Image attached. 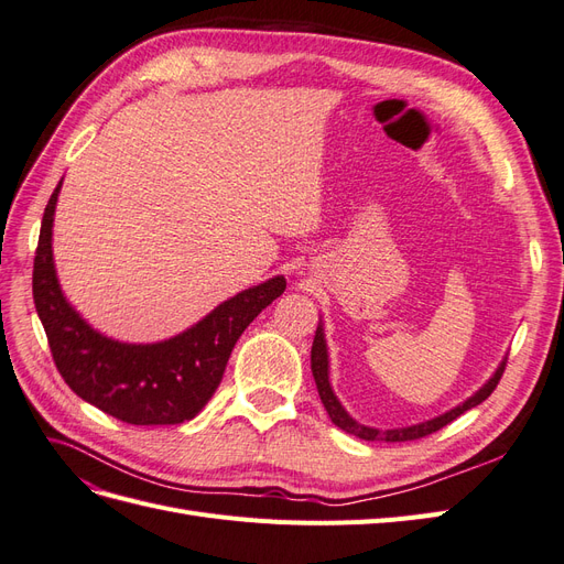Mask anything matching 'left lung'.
<instances>
[{"mask_svg": "<svg viewBox=\"0 0 564 564\" xmlns=\"http://www.w3.org/2000/svg\"><path fill=\"white\" fill-rule=\"evenodd\" d=\"M311 369H313V377H315V383H317V392H319V400L324 404V409H327L329 419L334 421V425H338L340 431H346L355 437L360 440H381V442H409V440H419V437H425L431 435L440 429H445L447 423H452L454 419H458L464 412H468V409L477 406L480 402H485L494 388L499 386L501 381V373L506 369V360L499 365V369L494 371V377L475 392V395H470L466 402H460L458 406L449 409V412L440 414L431 421H423V423H416V425H406V429H390V431H379V429H371V425H365V423H357L346 409L344 404L338 402V398L334 395L332 390V383H329V352H327V340H324V329H322V322L317 324V332H315V338H313V350H311Z\"/></svg>", "mask_w": 564, "mask_h": 564, "instance_id": "8db88e82", "label": "left lung"}]
</instances>
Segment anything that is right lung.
<instances>
[{
	"label": "right lung",
	"instance_id": "1",
	"mask_svg": "<svg viewBox=\"0 0 564 564\" xmlns=\"http://www.w3.org/2000/svg\"><path fill=\"white\" fill-rule=\"evenodd\" d=\"M61 183L44 209L32 270V296L61 377L82 400L131 425H174L195 419L224 379L237 338L265 305L284 294L286 280L278 275L249 286L191 329L158 344L108 338L65 301L56 278L51 228Z\"/></svg>",
	"mask_w": 564,
	"mask_h": 564
}]
</instances>
